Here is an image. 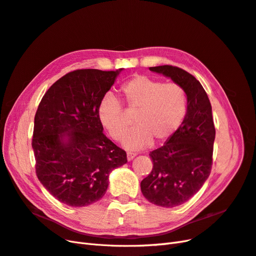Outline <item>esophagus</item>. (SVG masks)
I'll return each mask as SVG.
<instances>
[{
	"label": "esophagus",
	"mask_w": 256,
	"mask_h": 256,
	"mask_svg": "<svg viewBox=\"0 0 256 256\" xmlns=\"http://www.w3.org/2000/svg\"><path fill=\"white\" fill-rule=\"evenodd\" d=\"M136 156V152H127V159H128V161L132 160Z\"/></svg>",
	"instance_id": "1"
}]
</instances>
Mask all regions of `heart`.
Instances as JSON below:
<instances>
[{
	"mask_svg": "<svg viewBox=\"0 0 256 256\" xmlns=\"http://www.w3.org/2000/svg\"><path fill=\"white\" fill-rule=\"evenodd\" d=\"M122 90L129 109L138 110L136 127L122 140L126 148H143L152 140L164 142L182 126L188 111V97L180 84L136 76L122 85ZM98 115L109 134L120 141L129 127L120 100L113 94L106 95Z\"/></svg>",
	"mask_w": 256,
	"mask_h": 256,
	"instance_id": "heart-1",
	"label": "heart"
}]
</instances>
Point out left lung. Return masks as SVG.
<instances>
[{
	"instance_id": "1",
	"label": "left lung",
	"mask_w": 256,
	"mask_h": 256,
	"mask_svg": "<svg viewBox=\"0 0 256 256\" xmlns=\"http://www.w3.org/2000/svg\"><path fill=\"white\" fill-rule=\"evenodd\" d=\"M150 70L171 78L188 97L182 126L164 146L150 152L152 170L141 182L146 200L172 208L190 200L210 174L216 136L212 104L202 84L184 69L164 65Z\"/></svg>"
}]
</instances>
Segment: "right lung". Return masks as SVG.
Masks as SVG:
<instances>
[{"instance_id": "obj_1", "label": "right lung", "mask_w": 256, "mask_h": 256, "mask_svg": "<svg viewBox=\"0 0 256 256\" xmlns=\"http://www.w3.org/2000/svg\"><path fill=\"white\" fill-rule=\"evenodd\" d=\"M122 70L78 69L46 92L34 118L36 175L60 202L83 207L102 198L126 152L104 134L98 109Z\"/></svg>"}]
</instances>
